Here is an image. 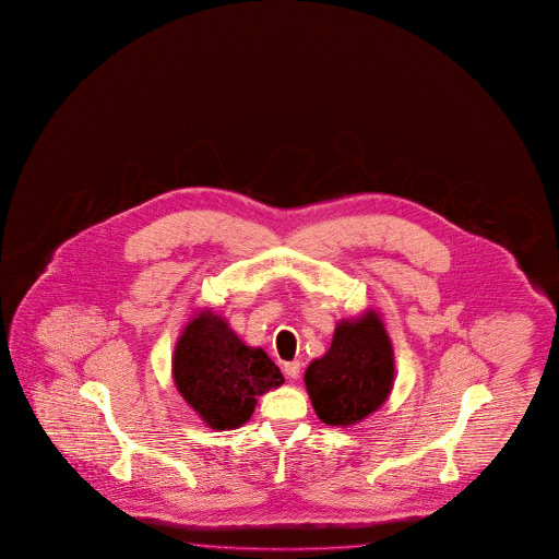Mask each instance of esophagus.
Here are the masks:
<instances>
[{"instance_id": "1", "label": "esophagus", "mask_w": 559, "mask_h": 559, "mask_svg": "<svg viewBox=\"0 0 559 559\" xmlns=\"http://www.w3.org/2000/svg\"><path fill=\"white\" fill-rule=\"evenodd\" d=\"M284 371L287 378L297 379L301 373V364L299 361H287V364H284Z\"/></svg>"}]
</instances>
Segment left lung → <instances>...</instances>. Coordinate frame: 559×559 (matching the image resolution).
I'll list each match as a JSON object with an SVG mask.
<instances>
[{
    "instance_id": "8db88e82",
    "label": "left lung",
    "mask_w": 559,
    "mask_h": 559,
    "mask_svg": "<svg viewBox=\"0 0 559 559\" xmlns=\"http://www.w3.org/2000/svg\"><path fill=\"white\" fill-rule=\"evenodd\" d=\"M393 378V346L378 312L369 309L358 319L338 322L329 352L305 371V385L317 417L344 428L388 401Z\"/></svg>"
}]
</instances>
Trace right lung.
I'll return each mask as SVG.
<instances>
[{
  "instance_id": "add662e5",
  "label": "right lung",
  "mask_w": 559,
  "mask_h": 559,
  "mask_svg": "<svg viewBox=\"0 0 559 559\" xmlns=\"http://www.w3.org/2000/svg\"><path fill=\"white\" fill-rule=\"evenodd\" d=\"M171 373L181 397L213 430L245 425L254 413L255 397L285 381L262 348L247 346L209 309L181 332Z\"/></svg>"
}]
</instances>
